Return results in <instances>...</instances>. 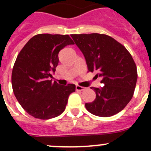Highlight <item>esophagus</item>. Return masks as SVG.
Wrapping results in <instances>:
<instances>
[{"mask_svg":"<svg viewBox=\"0 0 151 151\" xmlns=\"http://www.w3.org/2000/svg\"><path fill=\"white\" fill-rule=\"evenodd\" d=\"M76 90L79 91H82L85 90V88L82 87V86H79V85H76Z\"/></svg>","mask_w":151,"mask_h":151,"instance_id":"obj_1","label":"esophagus"}]
</instances>
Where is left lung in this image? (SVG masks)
Instances as JSON below:
<instances>
[{
  "label": "left lung",
  "mask_w": 151,
  "mask_h": 151,
  "mask_svg": "<svg viewBox=\"0 0 151 151\" xmlns=\"http://www.w3.org/2000/svg\"><path fill=\"white\" fill-rule=\"evenodd\" d=\"M75 44L85 57L89 72L101 78V88L95 91L93 102L86 103L88 111L109 117L122 110L132 98L138 73L135 63L127 49L106 35H71Z\"/></svg>",
  "instance_id": "1"
}]
</instances>
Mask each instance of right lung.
I'll return each instance as SVG.
<instances>
[{
	"label": "right lung",
	"instance_id": "right-lung-1",
	"mask_svg": "<svg viewBox=\"0 0 151 151\" xmlns=\"http://www.w3.org/2000/svg\"><path fill=\"white\" fill-rule=\"evenodd\" d=\"M74 45L68 35H36L17 56L12 72V87L19 104L29 115L41 119L58 116L64 111L76 85L52 82V73L64 47Z\"/></svg>",
	"mask_w": 151,
	"mask_h": 151
}]
</instances>
